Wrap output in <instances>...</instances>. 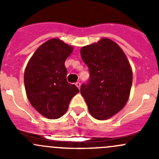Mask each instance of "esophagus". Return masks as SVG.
Segmentation results:
<instances>
[{
  "label": "esophagus",
  "instance_id": "esophagus-1",
  "mask_svg": "<svg viewBox=\"0 0 159 159\" xmlns=\"http://www.w3.org/2000/svg\"><path fill=\"white\" fill-rule=\"evenodd\" d=\"M75 85H76L78 89H80V87H81V83H80L79 81H78V82L75 83Z\"/></svg>",
  "mask_w": 159,
  "mask_h": 159
}]
</instances>
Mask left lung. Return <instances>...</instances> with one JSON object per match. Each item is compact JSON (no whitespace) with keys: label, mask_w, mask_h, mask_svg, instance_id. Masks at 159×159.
<instances>
[{"label":"left lung","mask_w":159,"mask_h":159,"mask_svg":"<svg viewBox=\"0 0 159 159\" xmlns=\"http://www.w3.org/2000/svg\"><path fill=\"white\" fill-rule=\"evenodd\" d=\"M81 56L90 77L80 91L90 114L98 120L109 118L129 100L132 84L129 60L121 48L108 38L81 48Z\"/></svg>","instance_id":"obj_1"}]
</instances>
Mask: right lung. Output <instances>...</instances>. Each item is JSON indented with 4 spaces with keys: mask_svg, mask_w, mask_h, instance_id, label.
Wrapping results in <instances>:
<instances>
[{
    "mask_svg": "<svg viewBox=\"0 0 159 159\" xmlns=\"http://www.w3.org/2000/svg\"><path fill=\"white\" fill-rule=\"evenodd\" d=\"M73 47L53 38L36 50L25 71V86L32 106L49 119L65 114L72 98L79 92L67 81L65 60Z\"/></svg>",
    "mask_w": 159,
    "mask_h": 159,
    "instance_id": "add662e5",
    "label": "right lung"
}]
</instances>
